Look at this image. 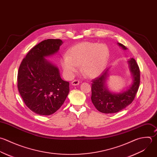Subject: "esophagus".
Returning a JSON list of instances; mask_svg holds the SVG:
<instances>
[{"label":"esophagus","instance_id":"1","mask_svg":"<svg viewBox=\"0 0 157 157\" xmlns=\"http://www.w3.org/2000/svg\"><path fill=\"white\" fill-rule=\"evenodd\" d=\"M79 84V81L78 80H74L71 82V85L73 86H78Z\"/></svg>","mask_w":157,"mask_h":157}]
</instances>
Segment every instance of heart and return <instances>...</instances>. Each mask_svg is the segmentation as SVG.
<instances>
[{
	"mask_svg": "<svg viewBox=\"0 0 157 157\" xmlns=\"http://www.w3.org/2000/svg\"><path fill=\"white\" fill-rule=\"evenodd\" d=\"M109 57V49L103 44L83 42L71 47L61 59L64 76L74 77L81 65V71L88 78L100 76L105 70Z\"/></svg>",
	"mask_w": 157,
	"mask_h": 157,
	"instance_id": "b5f03b06",
	"label": "heart"
}]
</instances>
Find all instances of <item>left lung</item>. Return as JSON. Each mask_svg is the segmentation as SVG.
<instances>
[{"label": "left lung", "instance_id": "1", "mask_svg": "<svg viewBox=\"0 0 157 157\" xmlns=\"http://www.w3.org/2000/svg\"><path fill=\"white\" fill-rule=\"evenodd\" d=\"M118 44L124 49H127V47L124 44ZM128 63L133 81L126 91L113 94L108 90L105 82L108 76V70L92 80L91 100L96 109L100 112L105 114L118 113L130 105L135 99L140 84V70L135 59H130Z\"/></svg>", "mask_w": 157, "mask_h": 157}]
</instances>
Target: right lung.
Listing matches in <instances>:
<instances>
[{"mask_svg": "<svg viewBox=\"0 0 157 157\" xmlns=\"http://www.w3.org/2000/svg\"><path fill=\"white\" fill-rule=\"evenodd\" d=\"M62 44L60 39L42 41L29 51L19 66V92L25 105L37 114L56 113L69 93V82L62 80L57 67L44 59L57 52Z\"/></svg>", "mask_w": 157, "mask_h": 157, "instance_id": "add662e5", "label": "right lung"}]
</instances>
